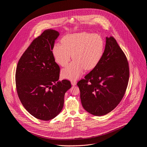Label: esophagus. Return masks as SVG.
<instances>
[{
  "instance_id": "esophagus-1",
  "label": "esophagus",
  "mask_w": 147,
  "mask_h": 147,
  "mask_svg": "<svg viewBox=\"0 0 147 147\" xmlns=\"http://www.w3.org/2000/svg\"><path fill=\"white\" fill-rule=\"evenodd\" d=\"M71 84L72 85H76L77 84L76 80H71Z\"/></svg>"
}]
</instances>
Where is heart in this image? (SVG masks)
<instances>
[{"mask_svg":"<svg viewBox=\"0 0 147 147\" xmlns=\"http://www.w3.org/2000/svg\"><path fill=\"white\" fill-rule=\"evenodd\" d=\"M62 45L56 43L52 53L56 62L64 67L70 61L71 56L74 61L62 70L63 78L71 80L78 79L85 69H94L101 61L104 52V42L97 34L83 32L64 36Z\"/></svg>","mask_w":147,"mask_h":147,"instance_id":"heart-1","label":"heart"}]
</instances>
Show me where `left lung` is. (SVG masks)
Returning <instances> with one entry per match:
<instances>
[{
  "label": "left lung",
  "mask_w": 147,
  "mask_h": 147,
  "mask_svg": "<svg viewBox=\"0 0 147 147\" xmlns=\"http://www.w3.org/2000/svg\"><path fill=\"white\" fill-rule=\"evenodd\" d=\"M129 76L125 53L113 37H106L101 61L84 79L77 83L83 108L98 116L111 112L125 95Z\"/></svg>",
  "instance_id": "8db88e82"
}]
</instances>
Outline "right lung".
I'll list each match as a JSON object with an SVG mask.
<instances>
[{
    "mask_svg": "<svg viewBox=\"0 0 147 147\" xmlns=\"http://www.w3.org/2000/svg\"><path fill=\"white\" fill-rule=\"evenodd\" d=\"M59 32L45 30L23 53L16 70L18 96L25 109L36 119L48 121L62 111L66 91L71 86L67 80H59L60 68L52 49Z\"/></svg>",
    "mask_w": 147,
    "mask_h": 147,
    "instance_id": "right-lung-1",
    "label": "right lung"
}]
</instances>
